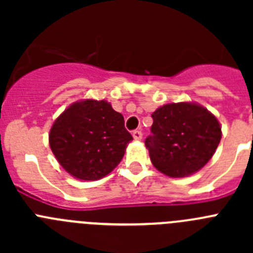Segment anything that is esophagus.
<instances>
[{
  "mask_svg": "<svg viewBox=\"0 0 253 253\" xmlns=\"http://www.w3.org/2000/svg\"><path fill=\"white\" fill-rule=\"evenodd\" d=\"M131 134H133V138L135 140H140L143 138V133L140 130H134Z\"/></svg>",
  "mask_w": 253,
  "mask_h": 253,
  "instance_id": "34e87169",
  "label": "esophagus"
}]
</instances>
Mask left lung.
Masks as SVG:
<instances>
[{
	"mask_svg": "<svg viewBox=\"0 0 253 253\" xmlns=\"http://www.w3.org/2000/svg\"><path fill=\"white\" fill-rule=\"evenodd\" d=\"M152 119V134L144 143L153 166L169 177H185L204 167L222 138L215 116L196 104L163 105Z\"/></svg>",
	"mask_w": 253,
	"mask_h": 253,
	"instance_id": "8db88e82",
	"label": "left lung"
}]
</instances>
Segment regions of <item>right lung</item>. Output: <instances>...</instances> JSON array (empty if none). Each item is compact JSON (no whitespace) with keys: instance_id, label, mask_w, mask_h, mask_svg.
Masks as SVG:
<instances>
[{"instance_id":"1","label":"right lung","mask_w":253,"mask_h":253,"mask_svg":"<svg viewBox=\"0 0 253 253\" xmlns=\"http://www.w3.org/2000/svg\"><path fill=\"white\" fill-rule=\"evenodd\" d=\"M133 140L124 118L109 102L84 100L64 110L54 122L49 144L68 173L80 180H99L110 173Z\"/></svg>"}]
</instances>
